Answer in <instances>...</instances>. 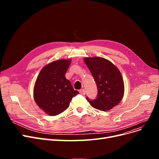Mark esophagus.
<instances>
[{
	"instance_id": "34e87169",
	"label": "esophagus",
	"mask_w": 159,
	"mask_h": 159,
	"mask_svg": "<svg viewBox=\"0 0 159 159\" xmlns=\"http://www.w3.org/2000/svg\"><path fill=\"white\" fill-rule=\"evenodd\" d=\"M80 93L81 95H84L85 94V91L84 89H80Z\"/></svg>"
}]
</instances>
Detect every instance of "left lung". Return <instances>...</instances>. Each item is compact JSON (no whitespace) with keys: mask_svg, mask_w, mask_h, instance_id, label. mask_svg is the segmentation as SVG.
<instances>
[{"mask_svg":"<svg viewBox=\"0 0 159 159\" xmlns=\"http://www.w3.org/2000/svg\"><path fill=\"white\" fill-rule=\"evenodd\" d=\"M84 61L98 87L96 99H86L95 109H111L119 103L124 95V82L121 72L113 63L103 57H85Z\"/></svg>","mask_w":159,"mask_h":159,"instance_id":"obj_1","label":"left lung"}]
</instances>
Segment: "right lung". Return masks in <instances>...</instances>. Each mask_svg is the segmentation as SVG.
I'll return each instance as SVG.
<instances>
[{
	"label": "right lung",
	"mask_w": 159,
	"mask_h": 159,
	"mask_svg": "<svg viewBox=\"0 0 159 159\" xmlns=\"http://www.w3.org/2000/svg\"><path fill=\"white\" fill-rule=\"evenodd\" d=\"M70 63V59L51 62L41 70L36 79L34 99L38 107L51 116L64 111L72 98L79 93L65 77Z\"/></svg>",
	"instance_id": "add662e5"
}]
</instances>
